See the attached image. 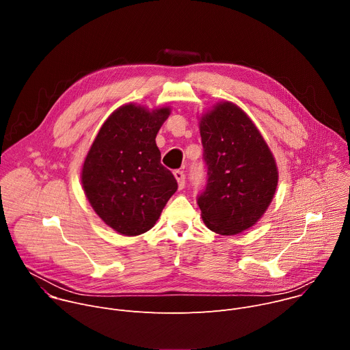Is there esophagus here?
Here are the masks:
<instances>
[{
  "label": "esophagus",
  "mask_w": 350,
  "mask_h": 350,
  "mask_svg": "<svg viewBox=\"0 0 350 350\" xmlns=\"http://www.w3.org/2000/svg\"><path fill=\"white\" fill-rule=\"evenodd\" d=\"M174 177H176V180L178 183V188L183 189L184 185H185V173L183 170H176L174 172Z\"/></svg>",
  "instance_id": "esophagus-1"
}]
</instances>
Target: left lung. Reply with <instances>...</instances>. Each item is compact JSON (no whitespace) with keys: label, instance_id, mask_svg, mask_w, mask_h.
Listing matches in <instances>:
<instances>
[{"label":"left lung","instance_id":"8db88e82","mask_svg":"<svg viewBox=\"0 0 350 350\" xmlns=\"http://www.w3.org/2000/svg\"><path fill=\"white\" fill-rule=\"evenodd\" d=\"M199 130L208 180L196 202L212 231L234 235L269 208L278 181L275 161L252 120L231 103L205 115Z\"/></svg>","mask_w":350,"mask_h":350}]
</instances>
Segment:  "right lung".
Instances as JSON below:
<instances>
[{
  "instance_id": "obj_1",
  "label": "right lung",
  "mask_w": 350,
  "mask_h": 350,
  "mask_svg": "<svg viewBox=\"0 0 350 350\" xmlns=\"http://www.w3.org/2000/svg\"><path fill=\"white\" fill-rule=\"evenodd\" d=\"M169 113V108H119L103 124L84 161L81 181L91 206L123 235L151 230L177 191L155 141Z\"/></svg>"
}]
</instances>
